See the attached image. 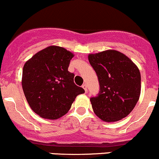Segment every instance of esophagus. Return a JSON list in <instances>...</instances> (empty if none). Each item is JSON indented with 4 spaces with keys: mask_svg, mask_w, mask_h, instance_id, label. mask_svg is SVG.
I'll use <instances>...</instances> for the list:
<instances>
[{
    "mask_svg": "<svg viewBox=\"0 0 159 159\" xmlns=\"http://www.w3.org/2000/svg\"><path fill=\"white\" fill-rule=\"evenodd\" d=\"M82 88H84V91H85V92H87V84H84L82 85Z\"/></svg>",
    "mask_w": 159,
    "mask_h": 159,
    "instance_id": "obj_1",
    "label": "esophagus"
}]
</instances>
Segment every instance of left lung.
<instances>
[{
	"instance_id": "left-lung-1",
	"label": "left lung",
	"mask_w": 159,
	"mask_h": 159,
	"mask_svg": "<svg viewBox=\"0 0 159 159\" xmlns=\"http://www.w3.org/2000/svg\"><path fill=\"white\" fill-rule=\"evenodd\" d=\"M98 76L100 91L90 98L95 114L103 121L115 122L128 116L139 101L141 75L127 56L116 50L88 56Z\"/></svg>"
}]
</instances>
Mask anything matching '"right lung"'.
Wrapping results in <instances>:
<instances>
[{
    "label": "right lung",
    "instance_id": "right-lung-1",
    "mask_svg": "<svg viewBox=\"0 0 159 159\" xmlns=\"http://www.w3.org/2000/svg\"><path fill=\"white\" fill-rule=\"evenodd\" d=\"M74 55L52 46L35 54L23 68L22 87L31 109L41 117L56 120L64 116L84 90L74 83L68 71Z\"/></svg>",
    "mask_w": 159,
    "mask_h": 159
}]
</instances>
